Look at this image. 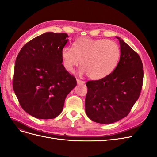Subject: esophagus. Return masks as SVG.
Wrapping results in <instances>:
<instances>
[{
    "mask_svg": "<svg viewBox=\"0 0 157 157\" xmlns=\"http://www.w3.org/2000/svg\"><path fill=\"white\" fill-rule=\"evenodd\" d=\"M77 82L78 84H85L84 81H82V80H80L79 79H77Z\"/></svg>",
    "mask_w": 157,
    "mask_h": 157,
    "instance_id": "34e87169",
    "label": "esophagus"
}]
</instances>
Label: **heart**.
I'll list each match as a JSON object with an SVG mask.
<instances>
[{
  "mask_svg": "<svg viewBox=\"0 0 157 157\" xmlns=\"http://www.w3.org/2000/svg\"><path fill=\"white\" fill-rule=\"evenodd\" d=\"M120 56L119 46L115 41L88 37L79 38L73 42V48L65 47L61 50L63 64L68 72L73 73L81 61L80 74H87L93 80L102 79L111 74Z\"/></svg>",
  "mask_w": 157,
  "mask_h": 157,
  "instance_id": "b5f03b06",
  "label": "heart"
}]
</instances>
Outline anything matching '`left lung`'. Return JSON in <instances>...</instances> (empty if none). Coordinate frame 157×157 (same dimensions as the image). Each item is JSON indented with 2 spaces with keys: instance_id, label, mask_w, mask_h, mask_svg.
Instances as JSON below:
<instances>
[{
  "instance_id": "1",
  "label": "left lung",
  "mask_w": 157,
  "mask_h": 157,
  "mask_svg": "<svg viewBox=\"0 0 157 157\" xmlns=\"http://www.w3.org/2000/svg\"><path fill=\"white\" fill-rule=\"evenodd\" d=\"M120 60L105 78L86 83L85 111L92 121L111 124L126 117L139 98L143 85L140 57L120 37Z\"/></svg>"
}]
</instances>
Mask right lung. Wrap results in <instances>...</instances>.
<instances>
[{"instance_id": "1", "label": "right lung", "mask_w": 157, "mask_h": 157, "mask_svg": "<svg viewBox=\"0 0 157 157\" xmlns=\"http://www.w3.org/2000/svg\"><path fill=\"white\" fill-rule=\"evenodd\" d=\"M66 33L47 32L23 46L16 58L13 88L23 110L39 119H51L63 110L65 99L77 86L62 64Z\"/></svg>"}]
</instances>
